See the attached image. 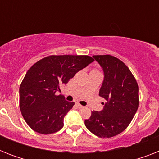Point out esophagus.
Segmentation results:
<instances>
[{"mask_svg":"<svg viewBox=\"0 0 159 159\" xmlns=\"http://www.w3.org/2000/svg\"><path fill=\"white\" fill-rule=\"evenodd\" d=\"M76 105H77V107H78V108H82V107H83V106H82V105H80L79 103H77V104H76Z\"/></svg>","mask_w":159,"mask_h":159,"instance_id":"1","label":"esophagus"}]
</instances>
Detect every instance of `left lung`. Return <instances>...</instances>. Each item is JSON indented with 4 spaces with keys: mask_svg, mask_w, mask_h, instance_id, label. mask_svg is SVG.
<instances>
[{
    "mask_svg": "<svg viewBox=\"0 0 159 159\" xmlns=\"http://www.w3.org/2000/svg\"><path fill=\"white\" fill-rule=\"evenodd\" d=\"M102 67L104 79L99 96L106 100L101 111H93L85 125L95 135L111 138L125 129L139 107V87L129 67L111 55L92 56Z\"/></svg>",
    "mask_w": 159,
    "mask_h": 159,
    "instance_id": "8db88e82",
    "label": "left lung"
}]
</instances>
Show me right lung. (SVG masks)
Wrapping results in <instances>:
<instances>
[{
  "mask_svg": "<svg viewBox=\"0 0 159 159\" xmlns=\"http://www.w3.org/2000/svg\"><path fill=\"white\" fill-rule=\"evenodd\" d=\"M92 62L94 59L87 55H52L28 70L20 87V108L33 130L48 134L63 127L65 116L74 102L56 92Z\"/></svg>",
  "mask_w": 159,
  "mask_h": 159,
  "instance_id": "add662e5",
  "label": "right lung"
}]
</instances>
